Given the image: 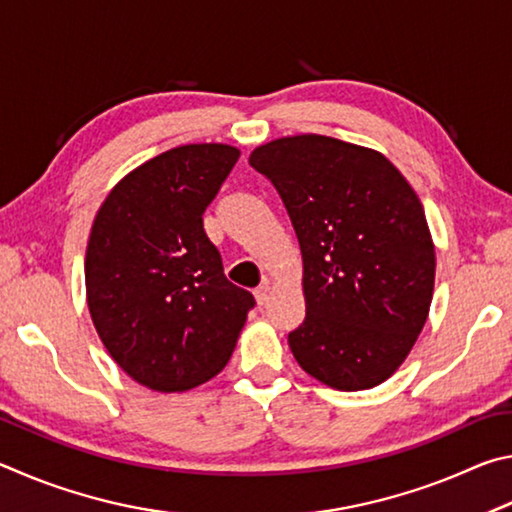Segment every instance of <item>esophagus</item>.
I'll list each match as a JSON object with an SVG mask.
<instances>
[{"instance_id": "34e87169", "label": "esophagus", "mask_w": 512, "mask_h": 512, "mask_svg": "<svg viewBox=\"0 0 512 512\" xmlns=\"http://www.w3.org/2000/svg\"><path fill=\"white\" fill-rule=\"evenodd\" d=\"M255 298H257L259 305H266L268 298H271V282L266 280V282L259 284V287L255 289Z\"/></svg>"}]
</instances>
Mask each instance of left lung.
<instances>
[{"label": "left lung", "instance_id": "8db88e82", "mask_svg": "<svg viewBox=\"0 0 512 512\" xmlns=\"http://www.w3.org/2000/svg\"><path fill=\"white\" fill-rule=\"evenodd\" d=\"M296 230L307 316L289 334L300 368L366 391L402 366L429 316L436 253L422 203L384 155L325 135L250 153Z\"/></svg>", "mask_w": 512, "mask_h": 512}]
</instances>
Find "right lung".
<instances>
[{
  "mask_svg": "<svg viewBox=\"0 0 512 512\" xmlns=\"http://www.w3.org/2000/svg\"><path fill=\"white\" fill-rule=\"evenodd\" d=\"M237 160L228 144L176 146L121 178L94 216L92 323L117 366L151 391H189L219 375L255 307L203 230Z\"/></svg>",
  "mask_w": 512,
  "mask_h": 512,
  "instance_id": "right-lung-1",
  "label": "right lung"
}]
</instances>
